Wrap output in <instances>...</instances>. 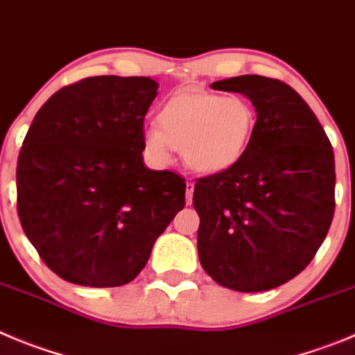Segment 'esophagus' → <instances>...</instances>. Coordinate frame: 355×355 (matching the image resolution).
Wrapping results in <instances>:
<instances>
[{
  "instance_id": "obj_1",
  "label": "esophagus",
  "mask_w": 355,
  "mask_h": 355,
  "mask_svg": "<svg viewBox=\"0 0 355 355\" xmlns=\"http://www.w3.org/2000/svg\"><path fill=\"white\" fill-rule=\"evenodd\" d=\"M193 193L194 184L193 182H187V184H185V201H187V205H191V201H193Z\"/></svg>"
}]
</instances>
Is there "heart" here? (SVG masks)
<instances>
[{
  "label": "heart",
  "mask_w": 355,
  "mask_h": 355,
  "mask_svg": "<svg viewBox=\"0 0 355 355\" xmlns=\"http://www.w3.org/2000/svg\"><path fill=\"white\" fill-rule=\"evenodd\" d=\"M159 128L144 131V144L157 162H168L171 150H180L185 166L201 175L230 170L245 155L256 112L238 94L178 92L157 114Z\"/></svg>",
  "instance_id": "heart-1"
}]
</instances>
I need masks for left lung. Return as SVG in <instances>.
<instances>
[{
    "label": "left lung",
    "mask_w": 355,
    "mask_h": 355,
    "mask_svg": "<svg viewBox=\"0 0 355 355\" xmlns=\"http://www.w3.org/2000/svg\"><path fill=\"white\" fill-rule=\"evenodd\" d=\"M211 89L243 94L257 121L243 157L194 185L200 263L227 289H275L310 264L329 231L333 147L315 114L284 82L241 75Z\"/></svg>",
    "instance_id": "1"
}]
</instances>
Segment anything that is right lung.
<instances>
[{"instance_id":"add662e5","label":"right lung","mask_w":355,"mask_h":355,"mask_svg":"<svg viewBox=\"0 0 355 355\" xmlns=\"http://www.w3.org/2000/svg\"><path fill=\"white\" fill-rule=\"evenodd\" d=\"M159 84L91 77L35 115L17 161L22 230L66 282L119 287L138 277L185 205V180L144 164V119Z\"/></svg>"}]
</instances>
